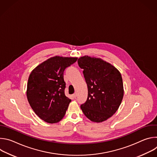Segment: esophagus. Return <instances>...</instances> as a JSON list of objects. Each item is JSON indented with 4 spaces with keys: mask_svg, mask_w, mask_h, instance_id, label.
I'll use <instances>...</instances> for the list:
<instances>
[{
    "mask_svg": "<svg viewBox=\"0 0 157 157\" xmlns=\"http://www.w3.org/2000/svg\"><path fill=\"white\" fill-rule=\"evenodd\" d=\"M76 96H77V93H74V94H73V97L74 98H76Z\"/></svg>",
    "mask_w": 157,
    "mask_h": 157,
    "instance_id": "esophagus-1",
    "label": "esophagus"
}]
</instances>
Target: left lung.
Instances as JSON below:
<instances>
[{
    "label": "left lung",
    "instance_id": "obj_1",
    "mask_svg": "<svg viewBox=\"0 0 157 157\" xmlns=\"http://www.w3.org/2000/svg\"><path fill=\"white\" fill-rule=\"evenodd\" d=\"M78 63L83 69L88 89L87 99L81 109L91 121H105L116 113L122 101L121 74L114 66L100 58L84 56Z\"/></svg>",
    "mask_w": 157,
    "mask_h": 157
}]
</instances>
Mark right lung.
Returning a JSON list of instances; mask_svg holds the SVG:
<instances>
[{"label": "right lung", "instance_id": "1", "mask_svg": "<svg viewBox=\"0 0 157 157\" xmlns=\"http://www.w3.org/2000/svg\"><path fill=\"white\" fill-rule=\"evenodd\" d=\"M77 59L56 56L39 64L30 75L28 101L35 114L47 123H57L66 114L71 100L64 94L63 73Z\"/></svg>", "mask_w": 157, "mask_h": 157}]
</instances>
